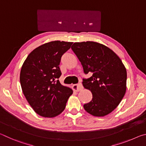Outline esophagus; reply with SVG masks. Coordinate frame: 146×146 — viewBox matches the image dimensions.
Instances as JSON below:
<instances>
[{
  "label": "esophagus",
  "mask_w": 146,
  "mask_h": 146,
  "mask_svg": "<svg viewBox=\"0 0 146 146\" xmlns=\"http://www.w3.org/2000/svg\"><path fill=\"white\" fill-rule=\"evenodd\" d=\"M72 88L74 91H80L83 89L82 84L81 83L77 84H74L72 86Z\"/></svg>",
  "instance_id": "34e87169"
}]
</instances>
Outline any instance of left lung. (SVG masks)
I'll list each match as a JSON object with an SVG mask.
<instances>
[{"instance_id":"1","label":"left lung","mask_w":146,"mask_h":146,"mask_svg":"<svg viewBox=\"0 0 146 146\" xmlns=\"http://www.w3.org/2000/svg\"><path fill=\"white\" fill-rule=\"evenodd\" d=\"M71 49L82 65L85 74L83 86L93 98L84 108L95 117L110 114L119 104L126 91L127 71L121 59L111 49L92 41L75 42Z\"/></svg>"}]
</instances>
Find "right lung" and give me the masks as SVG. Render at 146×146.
<instances>
[{
  "label": "right lung",
  "mask_w": 146,
  "mask_h": 146,
  "mask_svg": "<svg viewBox=\"0 0 146 146\" xmlns=\"http://www.w3.org/2000/svg\"><path fill=\"white\" fill-rule=\"evenodd\" d=\"M73 42L52 41L31 51L22 66L20 82L23 92L35 112L43 117L53 118L63 111L71 88L61 84L59 68L61 57Z\"/></svg>",
  "instance_id": "add662e5"
}]
</instances>
